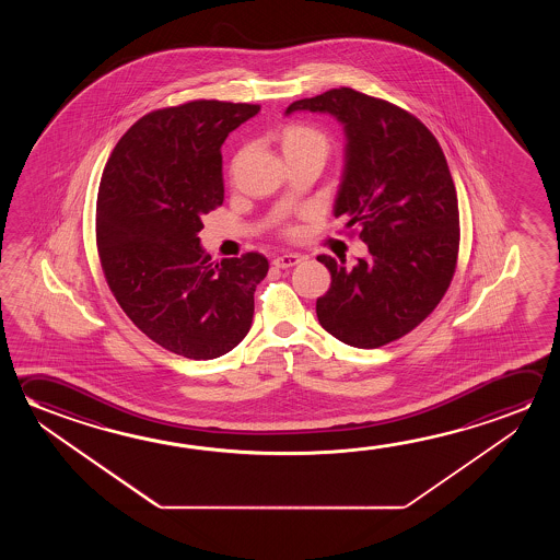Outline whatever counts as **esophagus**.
<instances>
[{
    "mask_svg": "<svg viewBox=\"0 0 560 560\" xmlns=\"http://www.w3.org/2000/svg\"><path fill=\"white\" fill-rule=\"evenodd\" d=\"M301 261H303V256H299V254H281V256L273 257V266L281 267V269H289Z\"/></svg>",
    "mask_w": 560,
    "mask_h": 560,
    "instance_id": "esophagus-1",
    "label": "esophagus"
}]
</instances>
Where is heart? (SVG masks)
Masks as SVG:
<instances>
[{
	"mask_svg": "<svg viewBox=\"0 0 560 560\" xmlns=\"http://www.w3.org/2000/svg\"><path fill=\"white\" fill-rule=\"evenodd\" d=\"M281 144H283V152H293V150H324L328 152V137L326 132H322L318 127H312L306 122H293L283 130V138H281ZM287 234H296V230L287 229Z\"/></svg>",
	"mask_w": 560,
	"mask_h": 560,
	"instance_id": "1",
	"label": "heart"
}]
</instances>
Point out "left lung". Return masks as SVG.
Wrapping results in <instances>:
<instances>
[{"mask_svg": "<svg viewBox=\"0 0 560 560\" xmlns=\"http://www.w3.org/2000/svg\"><path fill=\"white\" fill-rule=\"evenodd\" d=\"M330 113L348 147L334 207L368 244L353 267L318 256L330 289L316 301L322 328L353 348L375 349L420 326L457 269L458 202L438 138L395 103L338 88L287 107Z\"/></svg>", "mask_w": 560, "mask_h": 560, "instance_id": "obj_1", "label": "left lung"}]
</instances>
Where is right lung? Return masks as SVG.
<instances>
[{
  "instance_id": "obj_1",
  "label": "right lung",
  "mask_w": 560,
  "mask_h": 560,
  "mask_svg": "<svg viewBox=\"0 0 560 560\" xmlns=\"http://www.w3.org/2000/svg\"><path fill=\"white\" fill-rule=\"evenodd\" d=\"M259 105L195 100L130 127L103 170L95 242L120 308L158 346L187 359L236 348L252 326L264 254L211 261L201 217L224 201L222 142Z\"/></svg>"
}]
</instances>
